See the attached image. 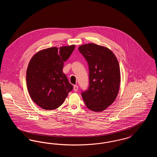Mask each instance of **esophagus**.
<instances>
[{
    "label": "esophagus",
    "instance_id": "1",
    "mask_svg": "<svg viewBox=\"0 0 157 157\" xmlns=\"http://www.w3.org/2000/svg\"><path fill=\"white\" fill-rule=\"evenodd\" d=\"M78 90V86L76 85H74V90L75 92H77Z\"/></svg>",
    "mask_w": 157,
    "mask_h": 157
}]
</instances>
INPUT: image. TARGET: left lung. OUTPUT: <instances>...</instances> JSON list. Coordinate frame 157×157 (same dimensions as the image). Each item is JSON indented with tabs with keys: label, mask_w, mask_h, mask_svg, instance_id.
<instances>
[{
	"label": "left lung",
	"mask_w": 157,
	"mask_h": 157,
	"mask_svg": "<svg viewBox=\"0 0 157 157\" xmlns=\"http://www.w3.org/2000/svg\"><path fill=\"white\" fill-rule=\"evenodd\" d=\"M89 67V86L81 95L88 109L101 112L118 95L121 75L118 61L111 50L95 44L79 47Z\"/></svg>",
	"instance_id": "1"
}]
</instances>
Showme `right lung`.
<instances>
[{
    "label": "right lung",
    "mask_w": 157,
    "mask_h": 157,
    "mask_svg": "<svg viewBox=\"0 0 157 157\" xmlns=\"http://www.w3.org/2000/svg\"><path fill=\"white\" fill-rule=\"evenodd\" d=\"M74 49L75 45L48 48L30 60L26 71L27 88L32 99L42 108H58L73 90L62 69Z\"/></svg>",
    "instance_id": "obj_1"
}]
</instances>
